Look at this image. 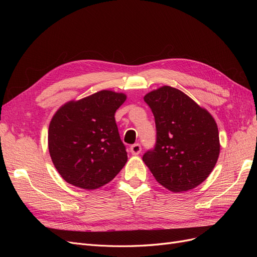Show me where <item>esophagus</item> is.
Listing matches in <instances>:
<instances>
[{
	"label": "esophagus",
	"instance_id": "esophagus-1",
	"mask_svg": "<svg viewBox=\"0 0 257 257\" xmlns=\"http://www.w3.org/2000/svg\"><path fill=\"white\" fill-rule=\"evenodd\" d=\"M130 150H131L132 154H139L142 152V146L139 144H134V145L131 146Z\"/></svg>",
	"mask_w": 257,
	"mask_h": 257
}]
</instances>
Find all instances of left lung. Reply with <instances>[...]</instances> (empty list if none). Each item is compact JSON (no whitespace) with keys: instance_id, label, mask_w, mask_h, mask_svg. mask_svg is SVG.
Wrapping results in <instances>:
<instances>
[{"instance_id":"obj_1","label":"left lung","mask_w":257,"mask_h":257,"mask_svg":"<svg viewBox=\"0 0 257 257\" xmlns=\"http://www.w3.org/2000/svg\"><path fill=\"white\" fill-rule=\"evenodd\" d=\"M154 115L157 142L143 157L157 181L173 192L204 182L220 154L217 125L180 90L164 85L144 97Z\"/></svg>"}]
</instances>
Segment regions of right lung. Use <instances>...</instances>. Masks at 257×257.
I'll list each match as a JSON object with an SVG mask.
<instances>
[{
	"label": "right lung",
	"mask_w": 257,
	"mask_h": 257,
	"mask_svg": "<svg viewBox=\"0 0 257 257\" xmlns=\"http://www.w3.org/2000/svg\"><path fill=\"white\" fill-rule=\"evenodd\" d=\"M123 93L103 90L68 102L49 124L48 147L54 167L68 183L94 190L120 173L127 161L114 113Z\"/></svg>",
	"instance_id": "obj_1"
}]
</instances>
